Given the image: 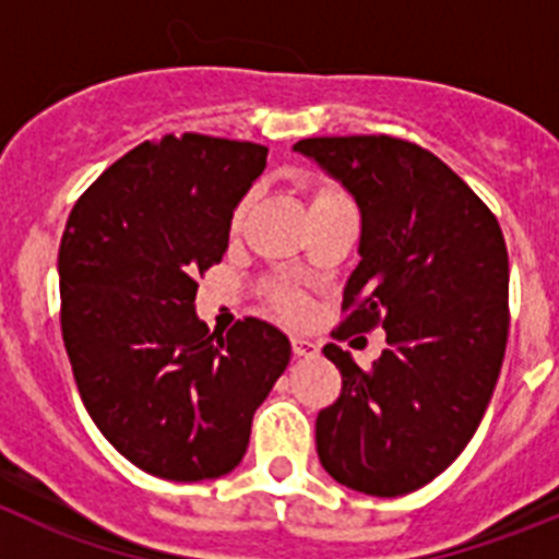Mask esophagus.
Segmentation results:
<instances>
[{
    "mask_svg": "<svg viewBox=\"0 0 559 559\" xmlns=\"http://www.w3.org/2000/svg\"><path fill=\"white\" fill-rule=\"evenodd\" d=\"M290 347H294L296 358H313V355L319 353V347H316L313 341L302 338V335H294V338H290Z\"/></svg>",
    "mask_w": 559,
    "mask_h": 559,
    "instance_id": "34e87169",
    "label": "esophagus"
}]
</instances>
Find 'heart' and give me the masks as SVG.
<instances>
[{
    "instance_id": "1",
    "label": "heart",
    "mask_w": 559,
    "mask_h": 559,
    "mask_svg": "<svg viewBox=\"0 0 559 559\" xmlns=\"http://www.w3.org/2000/svg\"><path fill=\"white\" fill-rule=\"evenodd\" d=\"M333 192H338V190H333V187H322V190L313 192V201L324 199V195H333ZM313 201H310V204H313ZM246 210H249V199L237 204L235 215H231V226H240ZM269 299H271V305H274V308L280 310L283 316H288V319H296V316L305 313V296L285 283L269 285Z\"/></svg>"
}]
</instances>
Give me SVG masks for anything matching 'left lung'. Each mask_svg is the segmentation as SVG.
Instances as JSON below:
<instances>
[{
	"mask_svg": "<svg viewBox=\"0 0 559 559\" xmlns=\"http://www.w3.org/2000/svg\"><path fill=\"white\" fill-rule=\"evenodd\" d=\"M294 151L347 187L360 210V263L333 335L383 328L389 344L369 369L324 347L341 394L316 417L319 462L349 490L406 496L451 467L490 406L510 333L501 226L414 142L313 136Z\"/></svg>",
	"mask_w": 559,
	"mask_h": 559,
	"instance_id": "1",
	"label": "left lung"
}]
</instances>
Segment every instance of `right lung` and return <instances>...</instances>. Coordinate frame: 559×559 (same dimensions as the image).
<instances>
[{
    "label": "right lung",
    "mask_w": 559,
    "mask_h": 559,
    "mask_svg": "<svg viewBox=\"0 0 559 559\" xmlns=\"http://www.w3.org/2000/svg\"><path fill=\"white\" fill-rule=\"evenodd\" d=\"M269 147L165 133L114 162L72 206L58 249L61 333L88 417L128 462L170 481L235 471L251 417L290 360L276 328L210 333L199 276Z\"/></svg>",
    "instance_id": "obj_1"
}]
</instances>
